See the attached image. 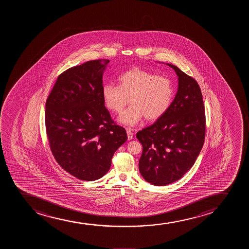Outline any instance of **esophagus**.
I'll return each mask as SVG.
<instances>
[{"mask_svg": "<svg viewBox=\"0 0 249 249\" xmlns=\"http://www.w3.org/2000/svg\"><path fill=\"white\" fill-rule=\"evenodd\" d=\"M126 132H127V135H128V140H132L134 138V133L129 129H126Z\"/></svg>", "mask_w": 249, "mask_h": 249, "instance_id": "34e87169", "label": "esophagus"}]
</instances>
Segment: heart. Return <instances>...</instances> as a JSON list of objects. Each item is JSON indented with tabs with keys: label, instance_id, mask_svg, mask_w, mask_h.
Wrapping results in <instances>:
<instances>
[{
	"label": "heart",
	"instance_id": "b5f03b06",
	"mask_svg": "<svg viewBox=\"0 0 249 249\" xmlns=\"http://www.w3.org/2000/svg\"><path fill=\"white\" fill-rule=\"evenodd\" d=\"M118 82V86L105 85L101 93L106 106L117 114L122 113L130 99L132 106L119 120L125 125H135L143 117L159 120L168 111L175 96L170 79L139 68L124 72Z\"/></svg>",
	"mask_w": 249,
	"mask_h": 249
}]
</instances>
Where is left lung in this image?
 <instances>
[{"label":"left lung","instance_id":"left-lung-1","mask_svg":"<svg viewBox=\"0 0 249 249\" xmlns=\"http://www.w3.org/2000/svg\"><path fill=\"white\" fill-rule=\"evenodd\" d=\"M166 65L177 74L175 99L163 116L136 135L143 146L140 174L156 186L167 185L183 177L197 160L205 138V112L199 86L177 66Z\"/></svg>","mask_w":249,"mask_h":249}]
</instances>
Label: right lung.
<instances>
[{
  "mask_svg": "<svg viewBox=\"0 0 249 249\" xmlns=\"http://www.w3.org/2000/svg\"><path fill=\"white\" fill-rule=\"evenodd\" d=\"M109 60H89L58 76L46 100V135L52 155L79 179L103 177L127 140L114 124L102 98L104 71Z\"/></svg>",
  "mask_w": 249,
  "mask_h": 249,
  "instance_id": "right-lung-1",
  "label": "right lung"
}]
</instances>
